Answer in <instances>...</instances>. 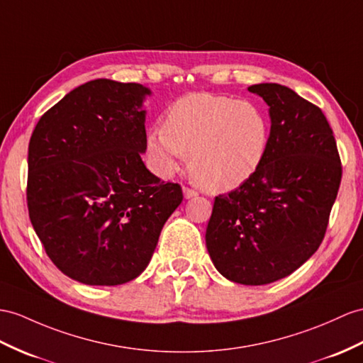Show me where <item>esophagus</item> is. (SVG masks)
I'll return each mask as SVG.
<instances>
[{
	"instance_id": "1",
	"label": "esophagus",
	"mask_w": 363,
	"mask_h": 363,
	"mask_svg": "<svg viewBox=\"0 0 363 363\" xmlns=\"http://www.w3.org/2000/svg\"><path fill=\"white\" fill-rule=\"evenodd\" d=\"M183 196L186 200L192 199V197H197V192L194 189H189V188H183Z\"/></svg>"
}]
</instances>
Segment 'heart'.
<instances>
[{
  "mask_svg": "<svg viewBox=\"0 0 363 363\" xmlns=\"http://www.w3.org/2000/svg\"><path fill=\"white\" fill-rule=\"evenodd\" d=\"M271 126L257 104L212 94L177 100L163 130L146 137V154L164 177L180 169L186 154L194 179L209 192H228L259 171L268 154Z\"/></svg>",
  "mask_w": 363,
  "mask_h": 363,
  "instance_id": "1",
  "label": "heart"
}]
</instances>
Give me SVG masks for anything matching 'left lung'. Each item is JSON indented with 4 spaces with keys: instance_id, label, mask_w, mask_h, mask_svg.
<instances>
[{
    "instance_id": "8db88e82",
    "label": "left lung",
    "mask_w": 363,
    "mask_h": 363,
    "mask_svg": "<svg viewBox=\"0 0 363 363\" xmlns=\"http://www.w3.org/2000/svg\"><path fill=\"white\" fill-rule=\"evenodd\" d=\"M248 91L268 106V154L248 182L216 197L206 248L228 280L268 285L302 267L320 246L342 166L330 123L317 106L277 83Z\"/></svg>"
}]
</instances>
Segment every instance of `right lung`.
Listing matches in <instances>:
<instances>
[{
    "label": "right lung",
    "mask_w": 363,
    "mask_h": 363,
    "mask_svg": "<svg viewBox=\"0 0 363 363\" xmlns=\"http://www.w3.org/2000/svg\"><path fill=\"white\" fill-rule=\"evenodd\" d=\"M152 91L99 78L75 87L35 126L28 208L49 259L84 285L134 280L183 200L141 160Z\"/></svg>",
    "instance_id": "obj_1"
}]
</instances>
